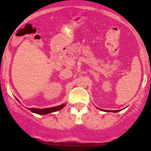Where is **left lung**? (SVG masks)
<instances>
[{
    "label": "left lung",
    "instance_id": "1",
    "mask_svg": "<svg viewBox=\"0 0 151 151\" xmlns=\"http://www.w3.org/2000/svg\"><path fill=\"white\" fill-rule=\"evenodd\" d=\"M105 111H106V110H105ZM118 111H119V110H115V111H114V110H106V112H118Z\"/></svg>",
    "mask_w": 151,
    "mask_h": 151
}]
</instances>
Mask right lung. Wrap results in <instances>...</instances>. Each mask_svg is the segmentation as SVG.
<instances>
[{"label": "right lung", "instance_id": "add662e5", "mask_svg": "<svg viewBox=\"0 0 151 151\" xmlns=\"http://www.w3.org/2000/svg\"><path fill=\"white\" fill-rule=\"evenodd\" d=\"M66 104H63L59 106H54V107H50V108H45V109H38V108H28V109L31 112H34V113L39 114V115H46V114L51 113V112H56V111L60 110L63 109L64 106H66Z\"/></svg>", "mask_w": 151, "mask_h": 151}]
</instances>
